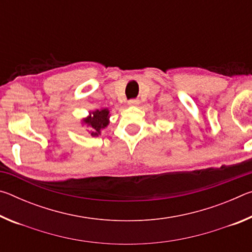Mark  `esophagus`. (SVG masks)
<instances>
[{"label":"esophagus","instance_id":"34e87169","mask_svg":"<svg viewBox=\"0 0 252 252\" xmlns=\"http://www.w3.org/2000/svg\"><path fill=\"white\" fill-rule=\"evenodd\" d=\"M127 104H129V105H132V106H135V105H138V104H139V100H136V99H131V100H129V102H127Z\"/></svg>","mask_w":252,"mask_h":252}]
</instances>
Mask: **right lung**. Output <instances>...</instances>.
<instances>
[{"instance_id": "right-lung-1", "label": "right lung", "mask_w": 252, "mask_h": 252, "mask_svg": "<svg viewBox=\"0 0 252 252\" xmlns=\"http://www.w3.org/2000/svg\"><path fill=\"white\" fill-rule=\"evenodd\" d=\"M108 118H109V111L106 109H103L101 111L99 110L95 111V112L92 113L91 117L85 119L84 122L92 127L91 135L96 136L100 134L101 130L104 129V127L109 125Z\"/></svg>"}]
</instances>
